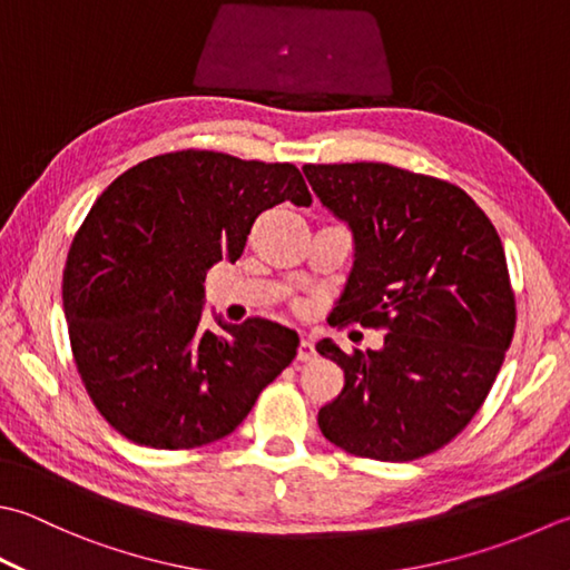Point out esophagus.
Wrapping results in <instances>:
<instances>
[{
  "label": "esophagus",
  "mask_w": 570,
  "mask_h": 570,
  "mask_svg": "<svg viewBox=\"0 0 570 570\" xmlns=\"http://www.w3.org/2000/svg\"><path fill=\"white\" fill-rule=\"evenodd\" d=\"M296 358H298L301 363H308V361H314V358H316L314 341H311V338H301V343H298V351H296Z\"/></svg>",
  "instance_id": "1"
}]
</instances>
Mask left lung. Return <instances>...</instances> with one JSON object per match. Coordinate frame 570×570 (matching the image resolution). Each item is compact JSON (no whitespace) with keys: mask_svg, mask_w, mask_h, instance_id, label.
I'll return each mask as SVG.
<instances>
[{"mask_svg":"<svg viewBox=\"0 0 570 570\" xmlns=\"http://www.w3.org/2000/svg\"><path fill=\"white\" fill-rule=\"evenodd\" d=\"M304 175L355 239L333 311L385 331L381 351L316 343L345 377L318 410L323 438L381 462L438 452L484 405L514 338L517 298L492 219L462 187L385 163L304 165Z\"/></svg>","mask_w":570,"mask_h":570,"instance_id":"left-lung-1","label":"left lung"}]
</instances>
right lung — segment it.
Here are the masks:
<instances>
[{"label":"right lung","mask_w":570,"mask_h":570,"mask_svg":"<svg viewBox=\"0 0 570 570\" xmlns=\"http://www.w3.org/2000/svg\"><path fill=\"white\" fill-rule=\"evenodd\" d=\"M284 199L311 205L296 165L195 148L142 160L100 193L61 292L76 371L122 438L153 450L227 438L294 361L298 336L282 323L203 328L207 272L237 262L254 219Z\"/></svg>","instance_id":"right-lung-1"}]
</instances>
